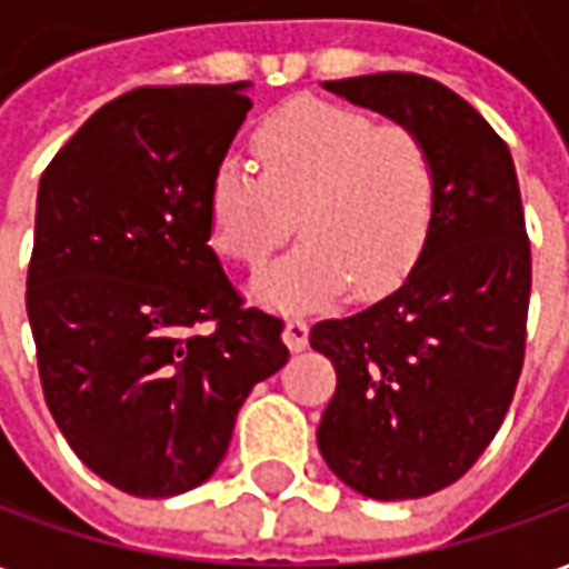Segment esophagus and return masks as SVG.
<instances>
[{
  "label": "esophagus",
  "instance_id": "obj_1",
  "mask_svg": "<svg viewBox=\"0 0 569 569\" xmlns=\"http://www.w3.org/2000/svg\"><path fill=\"white\" fill-rule=\"evenodd\" d=\"M283 341H286V347L292 350V353H298V350H305V347H308V322L298 320V317H292V320H286Z\"/></svg>",
  "mask_w": 569,
  "mask_h": 569
}]
</instances>
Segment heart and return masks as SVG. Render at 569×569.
I'll list each match as a JSON object with an SVG mask.
<instances>
[{"mask_svg":"<svg viewBox=\"0 0 569 569\" xmlns=\"http://www.w3.org/2000/svg\"><path fill=\"white\" fill-rule=\"evenodd\" d=\"M259 173L240 158L216 163L207 186L212 247L259 264L289 228L292 252L252 280L256 301L310 310L345 296L393 289L427 247L436 207V170L427 142L406 124L320 100L280 106L252 133Z\"/></svg>","mask_w":569,"mask_h":569,"instance_id":"obj_1","label":"heart"}]
</instances>
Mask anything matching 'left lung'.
<instances>
[{"mask_svg": "<svg viewBox=\"0 0 569 569\" xmlns=\"http://www.w3.org/2000/svg\"><path fill=\"white\" fill-rule=\"evenodd\" d=\"M427 142L436 207L415 268L371 308L310 329L338 387L317 429L335 476L371 500L448 488L497 436L525 362L530 243L509 146L415 72L322 81Z\"/></svg>", "mask_w": 569, "mask_h": 569, "instance_id": "left-lung-1", "label": "left lung"}]
</instances>
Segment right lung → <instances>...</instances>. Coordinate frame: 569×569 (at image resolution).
I'll return each instance as SVG.
<instances>
[{
    "label": "right lung",
    "mask_w": 569,
    "mask_h": 569,
    "mask_svg": "<svg viewBox=\"0 0 569 569\" xmlns=\"http://www.w3.org/2000/svg\"><path fill=\"white\" fill-rule=\"evenodd\" d=\"M247 91L124 93L39 182L27 313L44 402L81 463L133 497L203 485L249 390L289 359L283 320L243 308L210 249L207 186Z\"/></svg>",
    "instance_id": "right-lung-1"
}]
</instances>
